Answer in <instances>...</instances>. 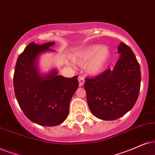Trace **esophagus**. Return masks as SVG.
Returning <instances> with one entry per match:
<instances>
[{"label":"esophagus","instance_id":"obj_1","mask_svg":"<svg viewBox=\"0 0 155 155\" xmlns=\"http://www.w3.org/2000/svg\"><path fill=\"white\" fill-rule=\"evenodd\" d=\"M78 79H79V87H82V86L84 85V78L83 76H79V78H78Z\"/></svg>","mask_w":155,"mask_h":155}]
</instances>
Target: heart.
Instances as JSON below:
<instances>
[{
    "instance_id": "obj_1",
    "label": "heart",
    "mask_w": 155,
    "mask_h": 155,
    "mask_svg": "<svg viewBox=\"0 0 155 155\" xmlns=\"http://www.w3.org/2000/svg\"><path fill=\"white\" fill-rule=\"evenodd\" d=\"M109 51L107 47L94 45L84 51L76 60V62L79 65L83 66L92 59L88 66L87 70L90 74H97L100 73L104 68L109 61Z\"/></svg>"
}]
</instances>
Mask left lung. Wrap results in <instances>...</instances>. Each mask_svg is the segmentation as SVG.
Returning a JSON list of instances; mask_svg holds the SVG:
<instances>
[{
  "mask_svg": "<svg viewBox=\"0 0 155 155\" xmlns=\"http://www.w3.org/2000/svg\"><path fill=\"white\" fill-rule=\"evenodd\" d=\"M120 57L113 69L86 78L84 89L91 113L103 120H115L132 109L139 97L141 71L136 56L124 43L118 46Z\"/></svg>",
  "mask_w": 155,
  "mask_h": 155,
  "instance_id": "8db88e82",
  "label": "left lung"
}]
</instances>
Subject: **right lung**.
<instances>
[{
	"mask_svg": "<svg viewBox=\"0 0 155 155\" xmlns=\"http://www.w3.org/2000/svg\"><path fill=\"white\" fill-rule=\"evenodd\" d=\"M55 44L31 43L19 55L13 75L15 95L21 109L31 121L41 126L53 127L67 118L69 104L79 87L78 76L66 78L53 70L39 75L36 58L41 53L52 51Z\"/></svg>",
	"mask_w": 155,
	"mask_h": 155,
	"instance_id": "1",
	"label": "right lung"
}]
</instances>
